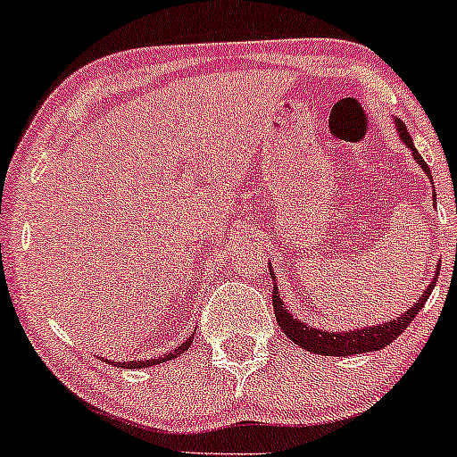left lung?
I'll return each mask as SVG.
<instances>
[{
  "instance_id": "1",
  "label": "left lung",
  "mask_w": 457,
  "mask_h": 457,
  "mask_svg": "<svg viewBox=\"0 0 457 457\" xmlns=\"http://www.w3.org/2000/svg\"><path fill=\"white\" fill-rule=\"evenodd\" d=\"M395 127H397L399 140L412 151L414 162L419 163V168L425 172V177L432 179V172H429L428 163H425L423 157L419 155L417 148H414V142L412 137H410L406 125L395 118ZM434 198H436V192H434ZM438 271H440V265H436L432 283L428 285V289L417 297V302H414L408 311H403L402 315L395 317V320H388L384 321V324H376V326H365V328L361 326V328H352V330L332 332V330H320V328H312L306 324V321L295 320L294 312L289 311V306L280 300L278 285H276V274L270 265L271 285H274V289H271V304H274V315H276V321H278L280 330H283L285 335L295 343V345H300L302 350L321 353V356H353V353L378 352L382 350V347L391 345V343L410 326V321L419 315V311L423 309V304L428 302L429 294H432V289L436 287Z\"/></svg>"
}]
</instances>
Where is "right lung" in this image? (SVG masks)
Wrapping results in <instances>:
<instances>
[{"label":"right lung","mask_w":457,"mask_h":457,"mask_svg":"<svg viewBox=\"0 0 457 457\" xmlns=\"http://www.w3.org/2000/svg\"><path fill=\"white\" fill-rule=\"evenodd\" d=\"M192 341H194V335L189 337V339H186L181 343V345L179 347H174L172 352H166V353H162V356H157V358H148V361H127V362H112V365H116V367H127V369H145V367H153V365H160V362H166V361H172V358H179L181 356V353H186L187 350H189V345H192ZM105 362H107V358H105Z\"/></svg>","instance_id":"add662e5"}]
</instances>
